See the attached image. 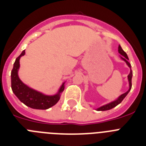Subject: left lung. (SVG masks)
<instances>
[{"label": "left lung", "instance_id": "left-lung-1", "mask_svg": "<svg viewBox=\"0 0 146 146\" xmlns=\"http://www.w3.org/2000/svg\"><path fill=\"white\" fill-rule=\"evenodd\" d=\"M118 52H119V53L121 55H120L121 58L123 60H124V61L126 63V64L128 65V66L130 68V73L129 74V75H128V80H129V90L126 91V93H124V94H121V96H120L118 99H115V101L109 103V104H105V105H103V106L97 108V109H96V110H98V111H104V110H110V109H112V108H115V107H116L118 104H119L121 102L123 101V99L126 97V95L128 94V93L129 92L130 90H131V77H132V71H131V64H130L129 62L128 61L129 58H128V56H127V55H126V52H125L124 51L122 50V48H121V47L120 46V45L118 46Z\"/></svg>", "mask_w": 146, "mask_h": 146}]
</instances>
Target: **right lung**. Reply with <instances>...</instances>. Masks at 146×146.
<instances>
[{"label":"right lung","mask_w":146,"mask_h":146,"mask_svg":"<svg viewBox=\"0 0 146 146\" xmlns=\"http://www.w3.org/2000/svg\"><path fill=\"white\" fill-rule=\"evenodd\" d=\"M25 54V50L15 60L14 66L11 70V89L15 96L20 99L23 104L26 106L33 109L37 110H47L51 107L54 106L59 101L61 94L64 90V82L59 88L58 92L52 96L45 95L42 93L36 91L34 89L31 88L24 84L18 76V70L20 68V58Z\"/></svg>","instance_id":"obj_1"}]
</instances>
